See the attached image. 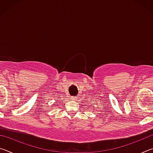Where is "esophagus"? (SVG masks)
<instances>
[{
    "label": "esophagus",
    "mask_w": 153,
    "mask_h": 153,
    "mask_svg": "<svg viewBox=\"0 0 153 153\" xmlns=\"http://www.w3.org/2000/svg\"><path fill=\"white\" fill-rule=\"evenodd\" d=\"M77 97H71V99H72V100H76L77 99Z\"/></svg>",
    "instance_id": "34e87169"
}]
</instances>
